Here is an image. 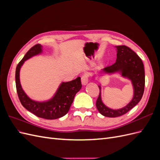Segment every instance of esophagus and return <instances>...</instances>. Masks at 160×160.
<instances>
[{"label":"esophagus","mask_w":160,"mask_h":160,"mask_svg":"<svg viewBox=\"0 0 160 160\" xmlns=\"http://www.w3.org/2000/svg\"><path fill=\"white\" fill-rule=\"evenodd\" d=\"M89 81V75L85 73L81 77V83L83 85H86Z\"/></svg>","instance_id":"esophagus-1"}]
</instances>
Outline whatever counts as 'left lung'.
I'll list each match as a JSON object with an SVG mask.
<instances>
[{"instance_id": "obj_1", "label": "left lung", "mask_w": 160, "mask_h": 160, "mask_svg": "<svg viewBox=\"0 0 160 160\" xmlns=\"http://www.w3.org/2000/svg\"><path fill=\"white\" fill-rule=\"evenodd\" d=\"M117 59L112 65L105 67L101 72L115 73L120 72L122 76L132 81L133 88V98L124 108L112 109L108 108L102 102L101 96V86L99 85V95L96 101V107L99 112L105 117L116 118L122 116L136 105L143 94L145 87V71L143 64L140 57L127 46H116Z\"/></svg>"}]
</instances>
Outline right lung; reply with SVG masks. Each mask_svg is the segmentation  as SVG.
Here are the masks:
<instances>
[{
	"mask_svg": "<svg viewBox=\"0 0 160 160\" xmlns=\"http://www.w3.org/2000/svg\"><path fill=\"white\" fill-rule=\"evenodd\" d=\"M42 51L40 44L35 45L28 51L16 68L15 81L17 94L22 105L37 117L46 119H55L66 115L73 101L75 95L81 89L79 77L69 82H62L53 98L47 101L39 102L30 99L24 92L20 83L19 73L21 66L26 60L40 54Z\"/></svg>",
	"mask_w": 160,
	"mask_h": 160,
	"instance_id": "add662e5",
	"label": "right lung"
}]
</instances>
